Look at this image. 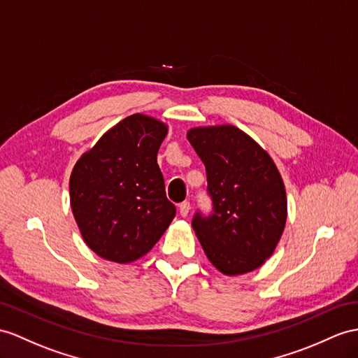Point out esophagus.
Returning a JSON list of instances; mask_svg holds the SVG:
<instances>
[{"label":"esophagus","instance_id":"1","mask_svg":"<svg viewBox=\"0 0 358 358\" xmlns=\"http://www.w3.org/2000/svg\"><path fill=\"white\" fill-rule=\"evenodd\" d=\"M189 209H191L189 202H182V203L179 205V214H180L182 217H187V215L189 214Z\"/></svg>","mask_w":358,"mask_h":358}]
</instances>
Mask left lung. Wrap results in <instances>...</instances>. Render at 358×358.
Listing matches in <instances>:
<instances>
[{
  "label": "left lung",
  "mask_w": 358,
  "mask_h": 358,
  "mask_svg": "<svg viewBox=\"0 0 358 358\" xmlns=\"http://www.w3.org/2000/svg\"><path fill=\"white\" fill-rule=\"evenodd\" d=\"M206 169L213 214L193 219L211 264L226 276L263 266L281 240L287 196L273 159L255 139L231 124L187 132Z\"/></svg>",
  "instance_id": "left-lung-1"
}]
</instances>
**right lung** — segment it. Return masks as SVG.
I'll use <instances>...</instances> for the list:
<instances>
[{
  "instance_id": "right-lung-1",
  "label": "right lung",
  "mask_w": 358,
  "mask_h": 358,
  "mask_svg": "<svg viewBox=\"0 0 358 358\" xmlns=\"http://www.w3.org/2000/svg\"><path fill=\"white\" fill-rule=\"evenodd\" d=\"M167 132L162 121L134 113L76 162L69 202L83 241L99 257L118 264L139 259L176 215L156 159Z\"/></svg>"
}]
</instances>
